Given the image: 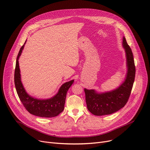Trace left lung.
Returning <instances> with one entry per match:
<instances>
[{
  "label": "left lung",
  "mask_w": 150,
  "mask_h": 150,
  "mask_svg": "<svg viewBox=\"0 0 150 150\" xmlns=\"http://www.w3.org/2000/svg\"><path fill=\"white\" fill-rule=\"evenodd\" d=\"M122 46L125 50L127 71L124 81L116 89L105 93H97L94 89H84L88 110L96 116L110 115L122 108L130 96L134 81L136 68L133 55L124 37Z\"/></svg>",
  "instance_id": "8db88e82"
}]
</instances>
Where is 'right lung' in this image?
I'll return each instance as SVG.
<instances>
[{
	"mask_svg": "<svg viewBox=\"0 0 150 150\" xmlns=\"http://www.w3.org/2000/svg\"><path fill=\"white\" fill-rule=\"evenodd\" d=\"M26 42V41L18 52L14 73V83L18 97L26 109L30 113L37 117L44 118L56 117L64 109L67 93L73 83L74 80L64 83L60 87L57 93L52 98L37 99L29 95L21 81L18 63V59L23 50Z\"/></svg>",
	"mask_w": 150,
	"mask_h": 150,
	"instance_id": "right-lung-1",
	"label": "right lung"
}]
</instances>
